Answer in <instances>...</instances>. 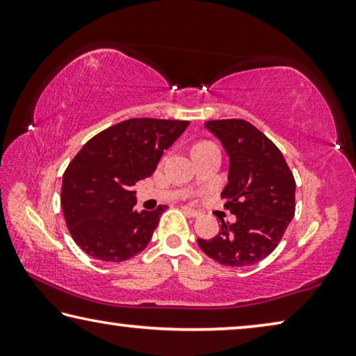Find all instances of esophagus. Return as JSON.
Returning <instances> with one entry per match:
<instances>
[{
  "label": "esophagus",
  "mask_w": 356,
  "mask_h": 356,
  "mask_svg": "<svg viewBox=\"0 0 356 356\" xmlns=\"http://www.w3.org/2000/svg\"><path fill=\"white\" fill-rule=\"evenodd\" d=\"M182 209L185 210V212H186V213H188V215H191V216H193V218H197V216H200V215H201V212H200V210H196V209H193V207H188V206H184Z\"/></svg>",
  "instance_id": "1"
}]
</instances>
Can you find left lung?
I'll return each mask as SVG.
<instances>
[{"instance_id":"8db88e82","label":"left lung","mask_w":356,"mask_h":356,"mask_svg":"<svg viewBox=\"0 0 356 356\" xmlns=\"http://www.w3.org/2000/svg\"><path fill=\"white\" fill-rule=\"evenodd\" d=\"M229 159L221 191L236 221L225 222L213 238H197L200 248L221 265L248 267L272 252L295 213V180L280 149L242 119L204 122Z\"/></svg>"}]
</instances>
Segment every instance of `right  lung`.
<instances>
[{
	"mask_svg": "<svg viewBox=\"0 0 356 356\" xmlns=\"http://www.w3.org/2000/svg\"><path fill=\"white\" fill-rule=\"evenodd\" d=\"M190 122L129 119L91 138L63 176L61 206L72 238L94 259L122 262L146 248L166 206L134 209V185L152 176Z\"/></svg>",
	"mask_w": 356,
	"mask_h": 356,
	"instance_id": "obj_1",
	"label": "right lung"
}]
</instances>
